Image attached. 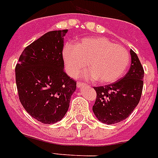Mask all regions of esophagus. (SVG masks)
<instances>
[{
  "label": "esophagus",
  "mask_w": 158,
  "mask_h": 158,
  "mask_svg": "<svg viewBox=\"0 0 158 158\" xmlns=\"http://www.w3.org/2000/svg\"><path fill=\"white\" fill-rule=\"evenodd\" d=\"M86 84L83 83V82H81V81H78L77 83V87H81V86H86Z\"/></svg>",
  "instance_id": "1"
}]
</instances>
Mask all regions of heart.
<instances>
[{"mask_svg": "<svg viewBox=\"0 0 158 158\" xmlns=\"http://www.w3.org/2000/svg\"><path fill=\"white\" fill-rule=\"evenodd\" d=\"M65 68L76 77L86 66L84 77L101 84H110L123 77L130 63V54L125 47L105 37L82 39L75 45L67 44L62 50Z\"/></svg>", "mask_w": 158, "mask_h": 158, "instance_id": "heart-1", "label": "heart"}]
</instances>
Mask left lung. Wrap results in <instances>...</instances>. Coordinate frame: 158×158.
Returning a JSON list of instances; mask_svg holds the SVG:
<instances>
[{"instance_id":"left-lung-1","label":"left lung","mask_w":158,"mask_h":158,"mask_svg":"<svg viewBox=\"0 0 158 158\" xmlns=\"http://www.w3.org/2000/svg\"><path fill=\"white\" fill-rule=\"evenodd\" d=\"M130 54L131 64L124 77L114 83L94 87L97 99L92 111L102 123L111 125L125 120L139 103L144 70L137 54L132 50Z\"/></svg>"}]
</instances>
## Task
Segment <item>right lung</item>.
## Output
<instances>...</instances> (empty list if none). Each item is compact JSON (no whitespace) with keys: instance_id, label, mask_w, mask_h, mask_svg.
<instances>
[{"instance_id":"1","label":"right lung","mask_w":158,"mask_h":158,"mask_svg":"<svg viewBox=\"0 0 158 158\" xmlns=\"http://www.w3.org/2000/svg\"><path fill=\"white\" fill-rule=\"evenodd\" d=\"M52 31L30 44L16 66L19 99L25 110L45 124L61 121L69 108L77 82L64 72V36Z\"/></svg>"}]
</instances>
